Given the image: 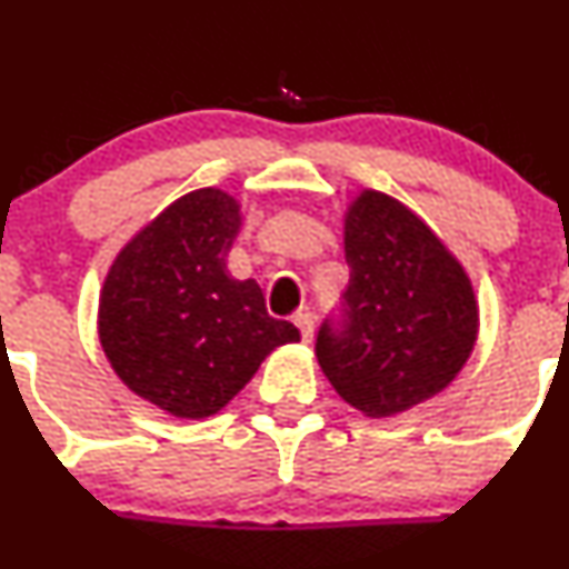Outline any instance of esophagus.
I'll use <instances>...</instances> for the list:
<instances>
[{"label":"esophagus","instance_id":"obj_1","mask_svg":"<svg viewBox=\"0 0 569 569\" xmlns=\"http://www.w3.org/2000/svg\"><path fill=\"white\" fill-rule=\"evenodd\" d=\"M295 321H297V327H300V332H302V341L306 343H311L313 341V313H297L295 317Z\"/></svg>","mask_w":569,"mask_h":569}]
</instances>
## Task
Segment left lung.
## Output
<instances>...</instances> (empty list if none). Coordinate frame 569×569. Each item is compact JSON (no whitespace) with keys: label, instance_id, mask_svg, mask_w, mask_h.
<instances>
[{"label":"left lung","instance_id":"left-lung-1","mask_svg":"<svg viewBox=\"0 0 569 569\" xmlns=\"http://www.w3.org/2000/svg\"><path fill=\"white\" fill-rule=\"evenodd\" d=\"M349 286L325 319L317 358L330 386L366 416H396L443 391L473 352V286L421 217L366 189L343 222Z\"/></svg>","mask_w":569,"mask_h":569}]
</instances>
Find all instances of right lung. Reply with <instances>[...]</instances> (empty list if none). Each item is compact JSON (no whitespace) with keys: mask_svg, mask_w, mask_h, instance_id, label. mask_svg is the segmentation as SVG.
<instances>
[{"mask_svg":"<svg viewBox=\"0 0 569 569\" xmlns=\"http://www.w3.org/2000/svg\"><path fill=\"white\" fill-rule=\"evenodd\" d=\"M239 226L231 194L194 189L120 250L101 289L114 375L170 416H214L274 347L300 341L291 321L269 317L256 280L228 274Z\"/></svg>","mask_w":569,"mask_h":569,"instance_id":"right-lung-1","label":"right lung"}]
</instances>
